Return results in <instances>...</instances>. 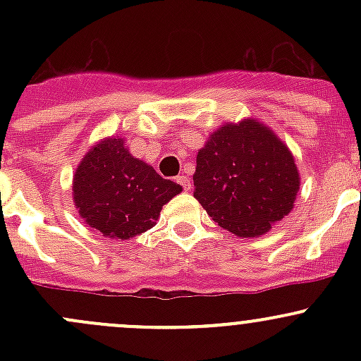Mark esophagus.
Returning a JSON list of instances; mask_svg holds the SVG:
<instances>
[{
  "mask_svg": "<svg viewBox=\"0 0 361 361\" xmlns=\"http://www.w3.org/2000/svg\"><path fill=\"white\" fill-rule=\"evenodd\" d=\"M176 181L181 185V187H183L185 192H188L192 188V181H190V178L187 176V174H180V176L176 178Z\"/></svg>",
  "mask_w": 361,
  "mask_h": 361,
  "instance_id": "1",
  "label": "esophagus"
}]
</instances>
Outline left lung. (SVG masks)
Segmentation results:
<instances>
[{
    "label": "left lung",
    "mask_w": 361,
    "mask_h": 361,
    "mask_svg": "<svg viewBox=\"0 0 361 361\" xmlns=\"http://www.w3.org/2000/svg\"><path fill=\"white\" fill-rule=\"evenodd\" d=\"M194 197L220 227L255 238L292 211L300 178L292 152L264 123L214 130L197 154Z\"/></svg>",
    "instance_id": "obj_1"
}]
</instances>
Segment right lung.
<instances>
[{"label": "right lung", "mask_w": 361, "mask_h": 361, "mask_svg": "<svg viewBox=\"0 0 361 361\" xmlns=\"http://www.w3.org/2000/svg\"><path fill=\"white\" fill-rule=\"evenodd\" d=\"M123 137L94 145L73 178V201L87 225L110 239H130L157 224L160 209L181 192L143 160L133 157Z\"/></svg>", "instance_id": "add662e5"}]
</instances>
